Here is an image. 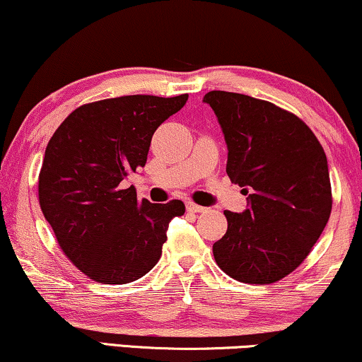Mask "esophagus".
I'll use <instances>...</instances> for the list:
<instances>
[{
    "instance_id": "1",
    "label": "esophagus",
    "mask_w": 362,
    "mask_h": 362,
    "mask_svg": "<svg viewBox=\"0 0 362 362\" xmlns=\"http://www.w3.org/2000/svg\"><path fill=\"white\" fill-rule=\"evenodd\" d=\"M187 210H188V211H192V213H203V211H206V208H205V206L197 205V203L187 202Z\"/></svg>"
}]
</instances>
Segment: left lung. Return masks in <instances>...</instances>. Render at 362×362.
<instances>
[{"label": "left lung", "instance_id": "1", "mask_svg": "<svg viewBox=\"0 0 362 362\" xmlns=\"http://www.w3.org/2000/svg\"><path fill=\"white\" fill-rule=\"evenodd\" d=\"M203 103L225 136L226 174L247 195L243 213L225 211L215 261L239 282L281 281L308 256L332 213L323 147L302 119L269 101L213 90Z\"/></svg>", "mask_w": 362, "mask_h": 362}]
</instances>
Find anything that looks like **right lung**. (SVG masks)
Returning a JSON list of instances; mask_svg holds the SVG:
<instances>
[{
    "mask_svg": "<svg viewBox=\"0 0 362 362\" xmlns=\"http://www.w3.org/2000/svg\"><path fill=\"white\" fill-rule=\"evenodd\" d=\"M188 95H129L70 113L45 149L39 203L70 261L100 284H128L159 262L180 200H137L124 187L146 165L156 129L183 108Z\"/></svg>",
    "mask_w": 362,
    "mask_h": 362,
    "instance_id": "1",
    "label": "right lung"
}]
</instances>
